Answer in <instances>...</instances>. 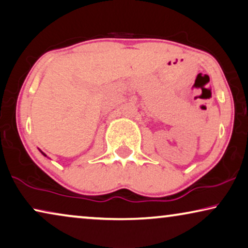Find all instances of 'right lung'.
I'll list each match as a JSON object with an SVG mask.
<instances>
[{
  "mask_svg": "<svg viewBox=\"0 0 248 248\" xmlns=\"http://www.w3.org/2000/svg\"><path fill=\"white\" fill-rule=\"evenodd\" d=\"M39 152H40V153H41V154H43L44 156H46V157H47V155H46V154H45V153H44V152H41V151H40V149H39Z\"/></svg>",
  "mask_w": 248,
  "mask_h": 248,
  "instance_id": "obj_1",
  "label": "right lung"
}]
</instances>
